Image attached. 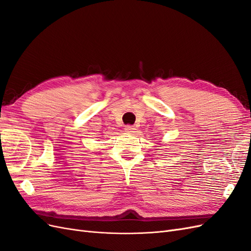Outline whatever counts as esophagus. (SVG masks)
Returning a JSON list of instances; mask_svg holds the SVG:
<instances>
[{
	"mask_svg": "<svg viewBox=\"0 0 251 251\" xmlns=\"http://www.w3.org/2000/svg\"><path fill=\"white\" fill-rule=\"evenodd\" d=\"M125 130L126 131V132H134V130H135V126H125Z\"/></svg>",
	"mask_w": 251,
	"mask_h": 251,
	"instance_id": "esophagus-1",
	"label": "esophagus"
}]
</instances>
